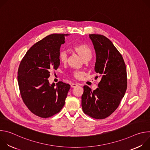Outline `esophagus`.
<instances>
[{
	"mask_svg": "<svg viewBox=\"0 0 150 150\" xmlns=\"http://www.w3.org/2000/svg\"><path fill=\"white\" fill-rule=\"evenodd\" d=\"M77 86H78V84H77V83H73L71 84V87H72V88H75V87H77Z\"/></svg>",
	"mask_w": 150,
	"mask_h": 150,
	"instance_id": "34e87169",
	"label": "esophagus"
}]
</instances>
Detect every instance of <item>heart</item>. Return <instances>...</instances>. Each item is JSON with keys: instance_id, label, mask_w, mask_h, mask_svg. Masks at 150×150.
Here are the masks:
<instances>
[{"instance_id": "obj_1", "label": "heart", "mask_w": 150, "mask_h": 150, "mask_svg": "<svg viewBox=\"0 0 150 150\" xmlns=\"http://www.w3.org/2000/svg\"><path fill=\"white\" fill-rule=\"evenodd\" d=\"M72 49L77 53L84 60H90L92 56V50L91 47L85 44H77L72 47ZM59 59L60 62L65 64L67 62L68 55L67 53L64 51L60 52L59 55ZM84 73L83 72L76 71L73 73V76L76 79H81L83 78Z\"/></svg>"}]
</instances>
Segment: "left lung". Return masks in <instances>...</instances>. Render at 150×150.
<instances>
[{
	"mask_svg": "<svg viewBox=\"0 0 150 150\" xmlns=\"http://www.w3.org/2000/svg\"><path fill=\"white\" fill-rule=\"evenodd\" d=\"M89 36L96 53L94 71L101 79L98 88L94 91L84 85L81 105L85 114L96 119H103L116 110L125 96L126 68L121 54L109 38L100 34Z\"/></svg>",
	"mask_w": 150,
	"mask_h": 150,
	"instance_id": "1",
	"label": "left lung"
}]
</instances>
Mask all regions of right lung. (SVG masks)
Returning a JSON list of instances; mask_svg holds the SVG:
<instances>
[{
	"mask_svg": "<svg viewBox=\"0 0 150 150\" xmlns=\"http://www.w3.org/2000/svg\"><path fill=\"white\" fill-rule=\"evenodd\" d=\"M68 35H47L30 47L21 61L18 71L20 94L28 109L38 117H52L65 104L70 85L62 81L50 85L48 78L60 65V48Z\"/></svg>",
	"mask_w": 150,
	"mask_h": 150,
	"instance_id": "obj_1",
	"label": "right lung"
}]
</instances>
